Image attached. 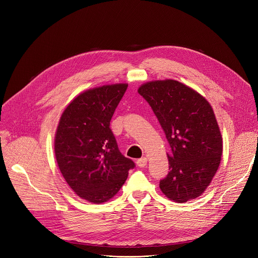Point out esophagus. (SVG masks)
I'll list each match as a JSON object with an SVG mask.
<instances>
[{
	"instance_id": "1",
	"label": "esophagus",
	"mask_w": 258,
	"mask_h": 258,
	"mask_svg": "<svg viewBox=\"0 0 258 258\" xmlns=\"http://www.w3.org/2000/svg\"><path fill=\"white\" fill-rule=\"evenodd\" d=\"M147 161H148V159H147V157H142L140 158L139 160H137V164L138 166L140 167H145L147 165Z\"/></svg>"
}]
</instances>
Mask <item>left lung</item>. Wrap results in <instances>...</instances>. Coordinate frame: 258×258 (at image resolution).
Wrapping results in <instances>:
<instances>
[{
  "label": "left lung",
  "mask_w": 258,
  "mask_h": 258,
  "mask_svg": "<svg viewBox=\"0 0 258 258\" xmlns=\"http://www.w3.org/2000/svg\"><path fill=\"white\" fill-rule=\"evenodd\" d=\"M138 92L151 106L170 146L169 172L160 180V190L177 203L199 197L223 154L212 107L195 90L173 80L148 82Z\"/></svg>",
  "instance_id": "8db88e82"
}]
</instances>
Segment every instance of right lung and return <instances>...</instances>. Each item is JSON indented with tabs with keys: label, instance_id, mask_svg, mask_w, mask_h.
I'll use <instances>...</instances> for the list:
<instances>
[{
	"label": "right lung",
	"instance_id": "obj_1",
	"mask_svg": "<svg viewBox=\"0 0 258 258\" xmlns=\"http://www.w3.org/2000/svg\"><path fill=\"white\" fill-rule=\"evenodd\" d=\"M126 89L127 84H115L88 90L69 103L59 120L54 142L59 169L75 193L92 203L111 199L135 167L110 130Z\"/></svg>",
	"mask_w": 258,
	"mask_h": 258
}]
</instances>
